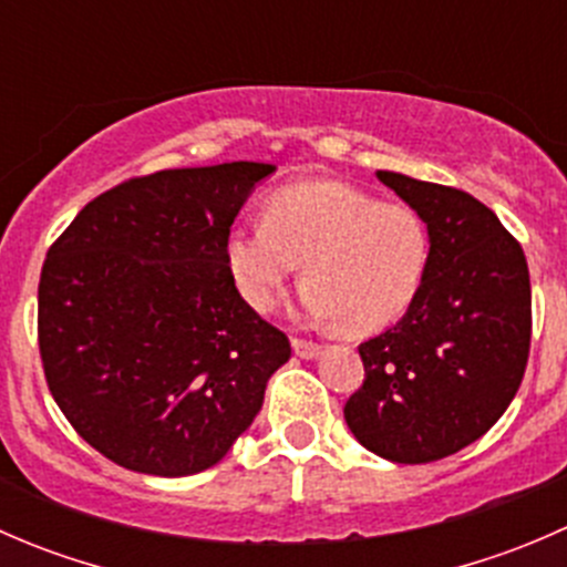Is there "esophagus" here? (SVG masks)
<instances>
[{
	"mask_svg": "<svg viewBox=\"0 0 567 567\" xmlns=\"http://www.w3.org/2000/svg\"><path fill=\"white\" fill-rule=\"evenodd\" d=\"M293 351H296V357H301V359H316L320 353V346L312 340H301V337H296Z\"/></svg>",
	"mask_w": 567,
	"mask_h": 567,
	"instance_id": "esophagus-1",
	"label": "esophagus"
}]
</instances>
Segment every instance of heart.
Instances as JSON below:
<instances>
[{
	"mask_svg": "<svg viewBox=\"0 0 567 567\" xmlns=\"http://www.w3.org/2000/svg\"><path fill=\"white\" fill-rule=\"evenodd\" d=\"M299 262L307 316L370 334L403 318L420 293L425 221L411 205L381 203L351 183H290L266 199L260 227L227 233L225 266L251 310L271 312Z\"/></svg>",
	"mask_w": 567,
	"mask_h": 567,
	"instance_id": "b5f03b06",
	"label": "heart"
}]
</instances>
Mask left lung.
I'll return each mask as SVG.
<instances>
[{
	"label": "left lung",
	"mask_w": 567,
	"mask_h": 567,
	"mask_svg": "<svg viewBox=\"0 0 567 567\" xmlns=\"http://www.w3.org/2000/svg\"><path fill=\"white\" fill-rule=\"evenodd\" d=\"M427 227V266L405 316L359 346L348 398L357 442L394 463H431L491 431L522 386L532 290L522 244L461 188L379 169Z\"/></svg>",
	"instance_id": "1"
}]
</instances>
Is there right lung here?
<instances>
[{"label":"right lung","mask_w":567,"mask_h":567,"mask_svg":"<svg viewBox=\"0 0 567 567\" xmlns=\"http://www.w3.org/2000/svg\"><path fill=\"white\" fill-rule=\"evenodd\" d=\"M274 164L134 177L84 205L51 244L38 342L79 436L131 472L186 477L227 455L290 359L241 299L225 238Z\"/></svg>","instance_id":"add662e5"}]
</instances>
